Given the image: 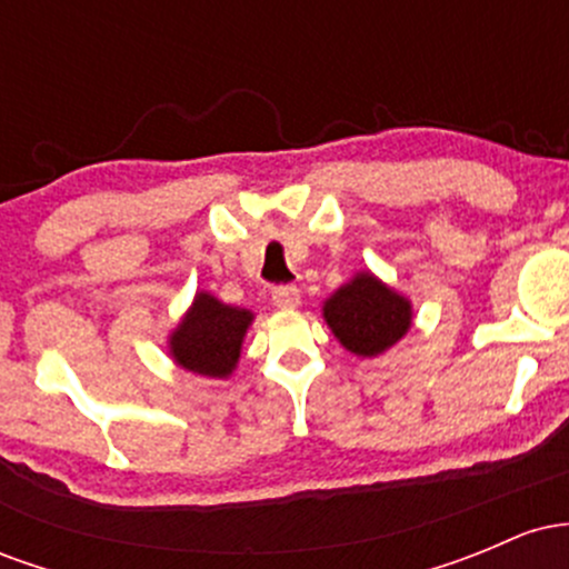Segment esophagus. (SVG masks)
I'll list each match as a JSON object with an SVG mask.
<instances>
[{"instance_id":"obj_1","label":"esophagus","mask_w":569,"mask_h":569,"mask_svg":"<svg viewBox=\"0 0 569 569\" xmlns=\"http://www.w3.org/2000/svg\"><path fill=\"white\" fill-rule=\"evenodd\" d=\"M272 302L280 310H293V307L302 305V293H299L297 286H278L276 291H272Z\"/></svg>"}]
</instances>
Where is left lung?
<instances>
[{
	"label": "left lung",
	"instance_id": "8db88e82",
	"mask_svg": "<svg viewBox=\"0 0 569 569\" xmlns=\"http://www.w3.org/2000/svg\"><path fill=\"white\" fill-rule=\"evenodd\" d=\"M323 321L345 350L358 358L385 356L415 323L409 297L371 270H358L323 302Z\"/></svg>",
	"mask_w": 569,
	"mask_h": 569
}]
</instances>
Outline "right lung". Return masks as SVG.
Wrapping results in <instances>:
<instances>
[{"instance_id":"1","label":"right lung","mask_w":569,"mask_h":569,"mask_svg":"<svg viewBox=\"0 0 569 569\" xmlns=\"http://www.w3.org/2000/svg\"><path fill=\"white\" fill-rule=\"evenodd\" d=\"M251 323V310L224 305L213 293L198 291L181 321L168 335V356L189 375L227 380L238 369Z\"/></svg>"}]
</instances>
